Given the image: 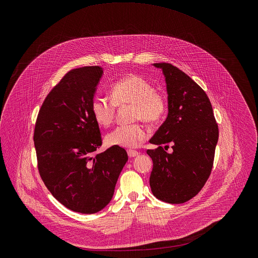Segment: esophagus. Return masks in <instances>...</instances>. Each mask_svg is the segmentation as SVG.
<instances>
[{"instance_id": "34e87169", "label": "esophagus", "mask_w": 258, "mask_h": 258, "mask_svg": "<svg viewBox=\"0 0 258 258\" xmlns=\"http://www.w3.org/2000/svg\"><path fill=\"white\" fill-rule=\"evenodd\" d=\"M127 153H128V156L130 157V158H134V157H137L140 153L139 152H137V151H135V150H128L127 151Z\"/></svg>"}]
</instances>
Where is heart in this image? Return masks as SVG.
Here are the masks:
<instances>
[{
	"label": "heart",
	"mask_w": 258,
	"mask_h": 258,
	"mask_svg": "<svg viewBox=\"0 0 258 258\" xmlns=\"http://www.w3.org/2000/svg\"><path fill=\"white\" fill-rule=\"evenodd\" d=\"M110 99L95 97L91 102V113L98 125L108 127L114 121L116 106L131 104L132 119L143 120L149 124L160 122L168 110L166 96L154 89L147 79L129 74L121 77L111 85ZM148 138L147 130L140 123L117 126L106 136L110 146L138 147Z\"/></svg>",
	"instance_id": "obj_1"
}]
</instances>
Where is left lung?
<instances>
[{"label": "left lung", "mask_w": 258, "mask_h": 258, "mask_svg": "<svg viewBox=\"0 0 258 258\" xmlns=\"http://www.w3.org/2000/svg\"><path fill=\"white\" fill-rule=\"evenodd\" d=\"M163 70L169 113L150 143L153 160L150 186L153 195L169 204H183L197 196L213 169L219 126L204 89L187 74L168 62L154 63ZM170 145L173 152H166Z\"/></svg>", "instance_id": "left-lung-1"}]
</instances>
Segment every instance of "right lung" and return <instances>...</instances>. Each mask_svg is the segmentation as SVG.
<instances>
[{"label": "right lung", "instance_id": "add662e5", "mask_svg": "<svg viewBox=\"0 0 258 258\" xmlns=\"http://www.w3.org/2000/svg\"><path fill=\"white\" fill-rule=\"evenodd\" d=\"M100 67L70 71L46 95L34 131L37 170L51 195L66 208L95 214L108 205L128 160L125 149L102 145L91 113Z\"/></svg>", "mask_w": 258, "mask_h": 258}]
</instances>
